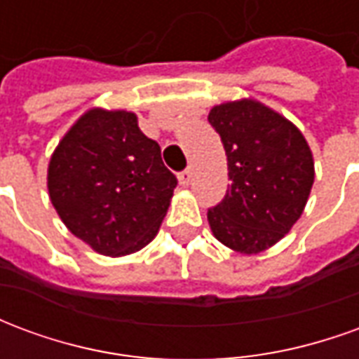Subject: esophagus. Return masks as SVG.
<instances>
[{
	"label": "esophagus",
	"instance_id": "1",
	"mask_svg": "<svg viewBox=\"0 0 359 359\" xmlns=\"http://www.w3.org/2000/svg\"><path fill=\"white\" fill-rule=\"evenodd\" d=\"M190 179H192V172H190V169H184L182 172H179V182L182 184V187H188V184H190Z\"/></svg>",
	"mask_w": 359,
	"mask_h": 359
}]
</instances>
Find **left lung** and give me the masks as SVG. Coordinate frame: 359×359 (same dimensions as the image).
Listing matches in <instances>:
<instances>
[{
    "label": "left lung",
    "instance_id": "left-lung-1",
    "mask_svg": "<svg viewBox=\"0 0 359 359\" xmlns=\"http://www.w3.org/2000/svg\"><path fill=\"white\" fill-rule=\"evenodd\" d=\"M229 165L225 198L208 210L213 236L234 252L259 254L300 219L313 184V156L296 126L256 100L215 105L208 115Z\"/></svg>",
    "mask_w": 359,
    "mask_h": 359
}]
</instances>
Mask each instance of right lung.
Masks as SVG:
<instances>
[{
  "label": "right lung",
  "instance_id": "right-lung-1",
  "mask_svg": "<svg viewBox=\"0 0 359 359\" xmlns=\"http://www.w3.org/2000/svg\"><path fill=\"white\" fill-rule=\"evenodd\" d=\"M177 177L130 111H86L48 167V190L67 229L103 256H126L156 238Z\"/></svg>",
  "mask_w": 359,
  "mask_h": 359
}]
</instances>
